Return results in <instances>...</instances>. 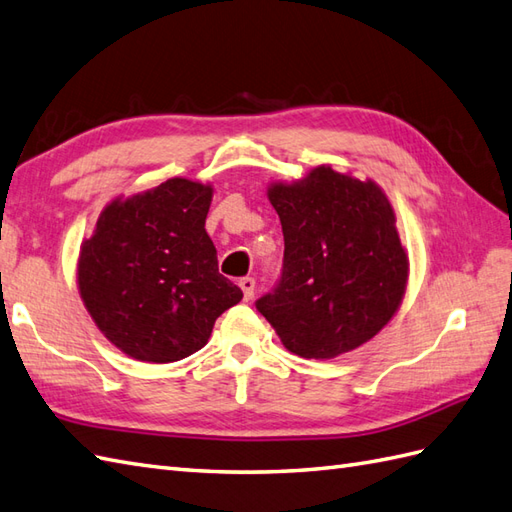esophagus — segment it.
<instances>
[{"label": "esophagus", "instance_id": "obj_1", "mask_svg": "<svg viewBox=\"0 0 512 512\" xmlns=\"http://www.w3.org/2000/svg\"><path fill=\"white\" fill-rule=\"evenodd\" d=\"M240 288H242V292H244V299L251 301L253 294H255V279H253V277L240 279Z\"/></svg>", "mask_w": 512, "mask_h": 512}]
</instances>
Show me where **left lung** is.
Segmentation results:
<instances>
[{"instance_id": "obj_1", "label": "left lung", "mask_w": 512, "mask_h": 512, "mask_svg": "<svg viewBox=\"0 0 512 512\" xmlns=\"http://www.w3.org/2000/svg\"><path fill=\"white\" fill-rule=\"evenodd\" d=\"M268 198L285 251L257 312L301 358L329 360L371 340L395 316L408 281L382 189L323 165L299 183L272 185Z\"/></svg>"}]
</instances>
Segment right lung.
<instances>
[{
    "mask_svg": "<svg viewBox=\"0 0 512 512\" xmlns=\"http://www.w3.org/2000/svg\"><path fill=\"white\" fill-rule=\"evenodd\" d=\"M211 187L170 178L102 211L78 264L80 296L117 349L176 362L207 344L216 318L242 301L218 272L205 231Z\"/></svg>",
    "mask_w": 512,
    "mask_h": 512,
    "instance_id": "1",
    "label": "right lung"
}]
</instances>
